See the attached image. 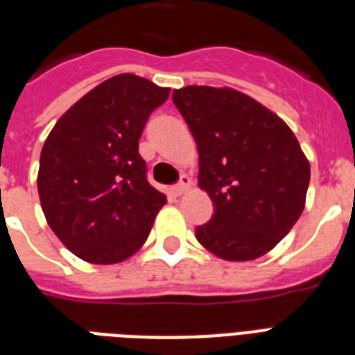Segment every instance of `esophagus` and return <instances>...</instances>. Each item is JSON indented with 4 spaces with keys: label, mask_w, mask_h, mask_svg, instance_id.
I'll list each match as a JSON object with an SVG mask.
<instances>
[{
    "label": "esophagus",
    "mask_w": 355,
    "mask_h": 355,
    "mask_svg": "<svg viewBox=\"0 0 355 355\" xmlns=\"http://www.w3.org/2000/svg\"><path fill=\"white\" fill-rule=\"evenodd\" d=\"M189 188H191V178H189L188 175H182L180 182H178L175 188H171V191H173V195H175V197H180V195L186 193Z\"/></svg>",
    "instance_id": "obj_1"
}]
</instances>
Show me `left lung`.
<instances>
[{
	"label": "left lung",
	"instance_id": "left-lung-1",
	"mask_svg": "<svg viewBox=\"0 0 355 355\" xmlns=\"http://www.w3.org/2000/svg\"><path fill=\"white\" fill-rule=\"evenodd\" d=\"M199 149V188L216 206L195 228L205 248L227 261H250L286 237L306 206L309 162L272 110L234 88L173 90Z\"/></svg>",
	"mask_w": 355,
	"mask_h": 355
}]
</instances>
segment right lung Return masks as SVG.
I'll use <instances>...</instances> for the list:
<instances>
[{
    "mask_svg": "<svg viewBox=\"0 0 355 355\" xmlns=\"http://www.w3.org/2000/svg\"><path fill=\"white\" fill-rule=\"evenodd\" d=\"M169 88L132 73L110 77L60 116L42 147L38 195L47 225L77 258L119 263L149 237L166 195L138 153Z\"/></svg>",
    "mask_w": 355,
    "mask_h": 355,
    "instance_id": "add662e5",
    "label": "right lung"
}]
</instances>
